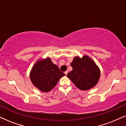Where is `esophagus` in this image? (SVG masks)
<instances>
[{
    "mask_svg": "<svg viewBox=\"0 0 126 126\" xmlns=\"http://www.w3.org/2000/svg\"><path fill=\"white\" fill-rule=\"evenodd\" d=\"M68 72V71H65V72L64 73H65V75H67Z\"/></svg>",
    "mask_w": 126,
    "mask_h": 126,
    "instance_id": "obj_1",
    "label": "esophagus"
}]
</instances>
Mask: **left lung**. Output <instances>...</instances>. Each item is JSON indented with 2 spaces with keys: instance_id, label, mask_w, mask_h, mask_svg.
Returning a JSON list of instances; mask_svg holds the SVG:
<instances>
[{
  "instance_id": "1",
  "label": "left lung",
  "mask_w": 126,
  "mask_h": 126,
  "mask_svg": "<svg viewBox=\"0 0 126 126\" xmlns=\"http://www.w3.org/2000/svg\"><path fill=\"white\" fill-rule=\"evenodd\" d=\"M71 65L72 70L67 74V77L78 88L86 91L97 84L100 78V69L88 56L83 55L82 58L75 57Z\"/></svg>"
}]
</instances>
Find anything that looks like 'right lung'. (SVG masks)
Listing matches in <instances>:
<instances>
[{"label": "right lung", "instance_id": "obj_1", "mask_svg": "<svg viewBox=\"0 0 126 126\" xmlns=\"http://www.w3.org/2000/svg\"><path fill=\"white\" fill-rule=\"evenodd\" d=\"M65 75L49 58L38 60L30 72L31 81L36 88L44 92L50 91L56 86L61 78Z\"/></svg>", "mask_w": 126, "mask_h": 126}]
</instances>
